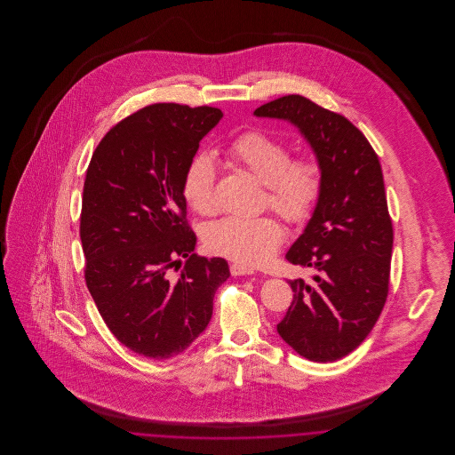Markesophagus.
<instances>
[{"label":"esophagus","mask_w":455,"mask_h":455,"mask_svg":"<svg viewBox=\"0 0 455 455\" xmlns=\"http://www.w3.org/2000/svg\"><path fill=\"white\" fill-rule=\"evenodd\" d=\"M230 273L234 276H247V275H254V269L245 266V264H240V262H234L230 264Z\"/></svg>","instance_id":"1"}]
</instances>
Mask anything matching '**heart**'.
Masks as SVG:
<instances>
[{
	"label": "heart",
	"mask_w": 455,
	"mask_h": 455,
	"mask_svg": "<svg viewBox=\"0 0 455 455\" xmlns=\"http://www.w3.org/2000/svg\"><path fill=\"white\" fill-rule=\"evenodd\" d=\"M227 153L266 186V206L288 223H303L314 215L324 182L323 165L314 155L291 158L284 141L260 130L238 134ZM182 196L197 215L217 213V165L206 153L196 155L188 164ZM282 240V223L271 215L223 218L204 232V245L210 252L252 266L269 259Z\"/></svg>",
	"instance_id": "heart-1"
}]
</instances>
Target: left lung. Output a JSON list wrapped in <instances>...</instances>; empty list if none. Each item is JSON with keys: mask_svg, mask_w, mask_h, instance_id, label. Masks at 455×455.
<instances>
[{"mask_svg": "<svg viewBox=\"0 0 455 455\" xmlns=\"http://www.w3.org/2000/svg\"><path fill=\"white\" fill-rule=\"evenodd\" d=\"M295 124L323 165V195L286 260L314 267V282L291 280L293 302L278 324L283 339L312 362H334L360 347L389 293L392 221L380 162L345 116L302 95L254 110Z\"/></svg>", "mask_w": 455, "mask_h": 455, "instance_id": "1", "label": "left lung"}]
</instances>
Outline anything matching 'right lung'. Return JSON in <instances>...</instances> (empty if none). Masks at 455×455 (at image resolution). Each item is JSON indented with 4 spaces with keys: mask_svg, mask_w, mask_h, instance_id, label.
Segmentation results:
<instances>
[{
    "mask_svg": "<svg viewBox=\"0 0 455 455\" xmlns=\"http://www.w3.org/2000/svg\"><path fill=\"white\" fill-rule=\"evenodd\" d=\"M221 116L208 106H147L108 130L88 165L80 215L88 291L117 341L147 358L189 347L230 276L227 260L193 252L182 196L186 167Z\"/></svg>",
    "mask_w": 455,
    "mask_h": 455,
    "instance_id": "1",
    "label": "right lung"
}]
</instances>
